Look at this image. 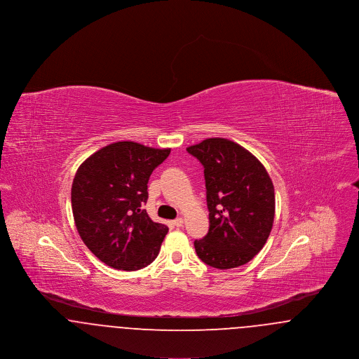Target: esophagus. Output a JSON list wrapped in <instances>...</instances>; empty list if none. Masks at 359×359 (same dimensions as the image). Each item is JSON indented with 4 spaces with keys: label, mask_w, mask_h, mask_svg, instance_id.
I'll use <instances>...</instances> for the list:
<instances>
[{
    "label": "esophagus",
    "mask_w": 359,
    "mask_h": 359,
    "mask_svg": "<svg viewBox=\"0 0 359 359\" xmlns=\"http://www.w3.org/2000/svg\"><path fill=\"white\" fill-rule=\"evenodd\" d=\"M172 224H173V226H176V227L183 226V218H176L175 221H172Z\"/></svg>",
    "instance_id": "esophagus-1"
}]
</instances>
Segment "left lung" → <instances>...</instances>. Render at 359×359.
Returning <instances> with one entry per match:
<instances>
[{
  "mask_svg": "<svg viewBox=\"0 0 359 359\" xmlns=\"http://www.w3.org/2000/svg\"><path fill=\"white\" fill-rule=\"evenodd\" d=\"M205 168L210 227L195 239L198 257L212 268L231 269L264 248L274 219V188L256 156L215 137L188 147Z\"/></svg>",
  "mask_w": 359,
  "mask_h": 359,
  "instance_id": "obj_1",
  "label": "left lung"
}]
</instances>
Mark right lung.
Wrapping results in <instances>:
<instances>
[{
	"label": "right lung",
	"mask_w": 359,
	"mask_h": 359,
	"mask_svg": "<svg viewBox=\"0 0 359 359\" xmlns=\"http://www.w3.org/2000/svg\"><path fill=\"white\" fill-rule=\"evenodd\" d=\"M171 154L133 141L113 142L81 164L71 187L76 230L106 265L138 271L158 255L168 227L149 218L148 182Z\"/></svg>",
	"instance_id": "add662e5"
}]
</instances>
